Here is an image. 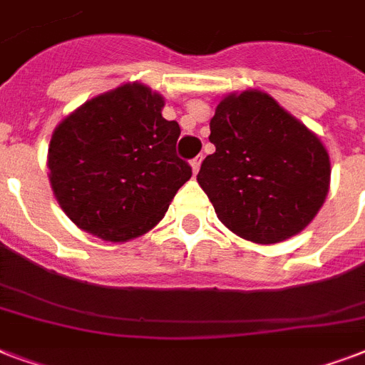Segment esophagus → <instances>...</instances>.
<instances>
[{"label": "esophagus", "mask_w": 365, "mask_h": 365, "mask_svg": "<svg viewBox=\"0 0 365 365\" xmlns=\"http://www.w3.org/2000/svg\"><path fill=\"white\" fill-rule=\"evenodd\" d=\"M200 163H202V155H197V157H195V159L191 160V168H193L195 174H197V172H199Z\"/></svg>", "instance_id": "esophagus-1"}]
</instances>
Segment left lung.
<instances>
[{"label": "left lung", "mask_w": 365, "mask_h": 365, "mask_svg": "<svg viewBox=\"0 0 365 365\" xmlns=\"http://www.w3.org/2000/svg\"><path fill=\"white\" fill-rule=\"evenodd\" d=\"M216 151L197 182L217 217L257 244L294 237L317 216L329 187V155L317 134L269 94H229L210 121Z\"/></svg>", "instance_id": "1"}]
</instances>
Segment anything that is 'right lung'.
Returning <instances> with one entry per match:
<instances>
[{
    "label": "right lung",
    "mask_w": 365,
    "mask_h": 365,
    "mask_svg": "<svg viewBox=\"0 0 365 365\" xmlns=\"http://www.w3.org/2000/svg\"><path fill=\"white\" fill-rule=\"evenodd\" d=\"M165 100L132 83L88 100L60 123L48 145L54 197L83 231L125 242L168 210L191 166L176 155L180 125Z\"/></svg>",
    "instance_id": "add662e5"
}]
</instances>
